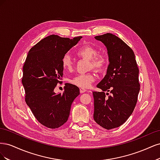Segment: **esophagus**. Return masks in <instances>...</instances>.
<instances>
[{"label":"esophagus","mask_w":160,"mask_h":160,"mask_svg":"<svg viewBox=\"0 0 160 160\" xmlns=\"http://www.w3.org/2000/svg\"><path fill=\"white\" fill-rule=\"evenodd\" d=\"M87 91V89H84V88H80V93H85V92H86Z\"/></svg>","instance_id":"1"}]
</instances>
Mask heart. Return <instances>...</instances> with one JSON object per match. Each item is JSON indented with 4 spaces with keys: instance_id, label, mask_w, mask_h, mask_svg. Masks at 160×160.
<instances>
[{
    "instance_id": "1",
    "label": "heart",
    "mask_w": 160,
    "mask_h": 160,
    "mask_svg": "<svg viewBox=\"0 0 160 160\" xmlns=\"http://www.w3.org/2000/svg\"><path fill=\"white\" fill-rule=\"evenodd\" d=\"M77 55L89 61L88 69L91 68L98 72H103L108 65V58L103 53L98 52L96 48L90 45H84L80 47L76 52ZM62 67L64 71H71L73 69L74 62L71 56L65 55L61 59ZM96 77L93 72L77 75L71 80V83L79 88L88 89L95 81Z\"/></svg>"
}]
</instances>
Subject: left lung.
Instances as JSON below:
<instances>
[{"mask_svg":"<svg viewBox=\"0 0 160 160\" xmlns=\"http://www.w3.org/2000/svg\"><path fill=\"white\" fill-rule=\"evenodd\" d=\"M95 38L107 48L109 64L97 85L102 91L93 92V118L100 126L111 129L123 124L133 113L140 89L139 69L133 50L118 37L106 33Z\"/></svg>","mask_w":160,"mask_h":160,"instance_id":"left-lung-1","label":"left lung"}]
</instances>
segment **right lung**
Masks as SVG:
<instances>
[{"label":"right lung","instance_id":"add662e5","mask_svg":"<svg viewBox=\"0 0 160 160\" xmlns=\"http://www.w3.org/2000/svg\"><path fill=\"white\" fill-rule=\"evenodd\" d=\"M81 38L48 36L31 48L24 63L26 103L38 122L48 128H58L67 122L72 101L80 93L78 87L70 83H65L62 93L56 94L54 89L63 75L62 57Z\"/></svg>","mask_w":160,"mask_h":160}]
</instances>
